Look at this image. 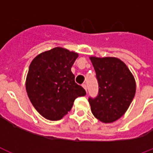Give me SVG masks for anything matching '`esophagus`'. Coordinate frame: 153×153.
Segmentation results:
<instances>
[{
	"instance_id": "esophagus-1",
	"label": "esophagus",
	"mask_w": 153,
	"mask_h": 153,
	"mask_svg": "<svg viewBox=\"0 0 153 153\" xmlns=\"http://www.w3.org/2000/svg\"><path fill=\"white\" fill-rule=\"evenodd\" d=\"M82 87L85 88V90H86V92H87V85H86V84H82Z\"/></svg>"
}]
</instances>
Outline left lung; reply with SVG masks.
<instances>
[{"instance_id": "8db88e82", "label": "left lung", "mask_w": 153, "mask_h": 153, "mask_svg": "<svg viewBox=\"0 0 153 153\" xmlns=\"http://www.w3.org/2000/svg\"><path fill=\"white\" fill-rule=\"evenodd\" d=\"M98 81L99 93L88 98L95 117L112 123L121 117L134 99L136 84L127 65L116 57H91Z\"/></svg>"}]
</instances>
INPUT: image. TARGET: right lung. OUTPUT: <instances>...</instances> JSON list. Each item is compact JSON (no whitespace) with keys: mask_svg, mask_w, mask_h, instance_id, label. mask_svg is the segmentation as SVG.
<instances>
[{"mask_svg":"<svg viewBox=\"0 0 153 153\" xmlns=\"http://www.w3.org/2000/svg\"><path fill=\"white\" fill-rule=\"evenodd\" d=\"M77 53L55 47L41 53L29 65L25 88L32 104L50 120H59L71 110L74 100L86 94L75 83L71 68Z\"/></svg>","mask_w":153,"mask_h":153,"instance_id":"obj_1","label":"right lung"}]
</instances>
